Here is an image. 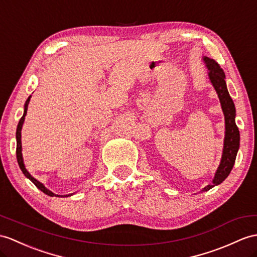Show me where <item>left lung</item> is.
Segmentation results:
<instances>
[{
    "instance_id": "left-lung-1",
    "label": "left lung",
    "mask_w": 257,
    "mask_h": 257,
    "mask_svg": "<svg viewBox=\"0 0 257 257\" xmlns=\"http://www.w3.org/2000/svg\"><path fill=\"white\" fill-rule=\"evenodd\" d=\"M206 65H207L209 70V78L212 86L216 89L219 100H220L221 108L224 114V121H226V135H224V143H223V152H222V158L219 165L215 178L212 180V184H209L203 190L208 191L215 185L220 184L222 181H224L231 170H232L234 161L236 158L237 149L240 146V132L235 124V108L234 103L231 99L227 85H226V76L222 68L220 67L217 62L209 58H204Z\"/></svg>"
}]
</instances>
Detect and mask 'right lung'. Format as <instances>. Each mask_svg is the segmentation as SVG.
<instances>
[{"label": "right lung", "mask_w": 257, "mask_h": 257, "mask_svg": "<svg viewBox=\"0 0 257 257\" xmlns=\"http://www.w3.org/2000/svg\"><path fill=\"white\" fill-rule=\"evenodd\" d=\"M30 97L31 96L28 97L26 103H25L24 114L21 117L20 122H18L17 130H16V157H17V162H18V165H20L21 170L23 171V173L25 174V176H26L37 187H38L40 191H42L43 193L47 194V195H49V196H60V195H55L54 193H52L51 191H49L48 189H46L45 185H43L42 183H40L39 181H37L35 178L31 177L30 173L26 170V168H25V165H24L23 153H22V127H23V124H24V121H25V116H26V114H27V109H28V104H29V101H30Z\"/></svg>", "instance_id": "obj_1"}]
</instances>
